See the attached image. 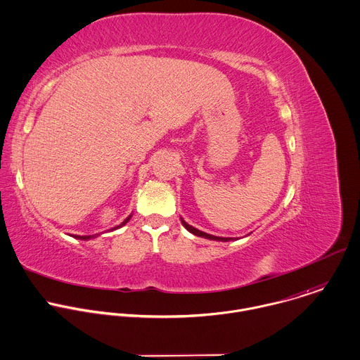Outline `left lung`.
<instances>
[{
	"mask_svg": "<svg viewBox=\"0 0 360 360\" xmlns=\"http://www.w3.org/2000/svg\"><path fill=\"white\" fill-rule=\"evenodd\" d=\"M181 221H182V226L189 231L192 233L193 236H198V237H203V238H207V240H213V241H221V243H227V241H233V240H238V238H233V237H217V236H212V234H207L205 231H200L195 227H192L191 224H188L182 217H181Z\"/></svg>",
	"mask_w": 360,
	"mask_h": 360,
	"instance_id": "1",
	"label": "left lung"
}]
</instances>
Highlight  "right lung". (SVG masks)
Listing matches in <instances>:
<instances>
[{"mask_svg":"<svg viewBox=\"0 0 360 360\" xmlns=\"http://www.w3.org/2000/svg\"><path fill=\"white\" fill-rule=\"evenodd\" d=\"M131 216H133V214H130V216H129V217H126V219H124L119 226H116V227H113V229H110V230H108V231H115V230H117V229L123 227V226H124V224L131 219ZM98 236H99V234H95V236H72V237H74V238H77V240L88 241V240H92V238H95V237H98Z\"/></svg>","mask_w":360,"mask_h":360,"instance_id":"obj_1","label":"right lung"}]
</instances>
